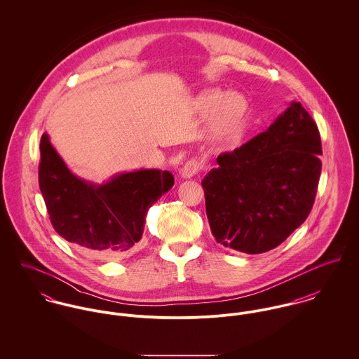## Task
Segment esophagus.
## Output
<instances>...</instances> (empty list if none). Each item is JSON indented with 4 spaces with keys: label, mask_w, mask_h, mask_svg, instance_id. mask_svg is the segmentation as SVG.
Returning <instances> with one entry per match:
<instances>
[{
    "label": "esophagus",
    "mask_w": 359,
    "mask_h": 359,
    "mask_svg": "<svg viewBox=\"0 0 359 359\" xmlns=\"http://www.w3.org/2000/svg\"><path fill=\"white\" fill-rule=\"evenodd\" d=\"M201 168H202V163L199 161V160H189V161H187L184 165H182V168H181V177L182 178H192L194 175H196L199 171H201Z\"/></svg>",
    "instance_id": "34e87169"
}]
</instances>
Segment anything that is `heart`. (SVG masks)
Masks as SVG:
<instances>
[{
  "instance_id": "heart-1",
  "label": "heart",
  "mask_w": 359,
  "mask_h": 359,
  "mask_svg": "<svg viewBox=\"0 0 359 359\" xmlns=\"http://www.w3.org/2000/svg\"><path fill=\"white\" fill-rule=\"evenodd\" d=\"M191 107L201 114L210 111L205 133L215 144L233 138L249 116L248 98L236 91L225 93L219 88L201 91L191 102Z\"/></svg>"
}]
</instances>
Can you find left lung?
<instances>
[{
  "label": "left lung",
  "mask_w": 359,
  "mask_h": 359,
  "mask_svg": "<svg viewBox=\"0 0 359 359\" xmlns=\"http://www.w3.org/2000/svg\"><path fill=\"white\" fill-rule=\"evenodd\" d=\"M316 124L300 102L265 133L217 157L202 180L205 212L218 243L248 255L279 246L312 208L322 163Z\"/></svg>",
  "instance_id": "8db88e82"
}]
</instances>
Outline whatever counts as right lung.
Wrapping results in <instances>:
<instances>
[{"instance_id": "1", "label": "right lung", "mask_w": 359, "mask_h": 359, "mask_svg": "<svg viewBox=\"0 0 359 359\" xmlns=\"http://www.w3.org/2000/svg\"><path fill=\"white\" fill-rule=\"evenodd\" d=\"M40 191L55 231L93 256H128L141 241L148 210L174 185L170 171L141 168L101 184L70 171L47 133L40 142Z\"/></svg>"}]
</instances>
